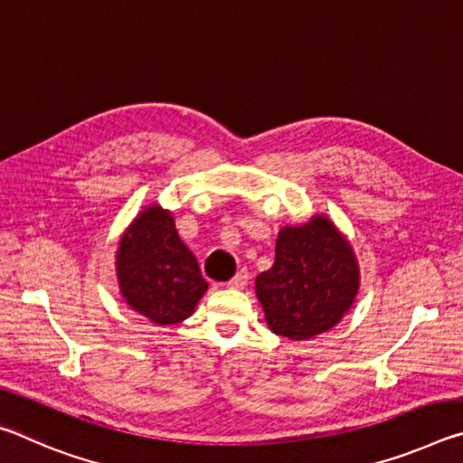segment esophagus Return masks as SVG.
<instances>
[{
  "instance_id": "obj_1",
  "label": "esophagus",
  "mask_w": 463,
  "mask_h": 463,
  "mask_svg": "<svg viewBox=\"0 0 463 463\" xmlns=\"http://www.w3.org/2000/svg\"><path fill=\"white\" fill-rule=\"evenodd\" d=\"M247 284H249V273H247L245 269H241V271L234 273V278H232L226 286L239 289V288H245Z\"/></svg>"
}]
</instances>
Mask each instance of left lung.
<instances>
[{"label":"left lung","instance_id":"left-lung-1","mask_svg":"<svg viewBox=\"0 0 463 463\" xmlns=\"http://www.w3.org/2000/svg\"><path fill=\"white\" fill-rule=\"evenodd\" d=\"M255 288L271 331L302 341L333 328L351 308L359 269L333 222L315 216L279 231L276 261L257 276Z\"/></svg>","mask_w":463,"mask_h":463}]
</instances>
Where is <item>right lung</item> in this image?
I'll return each mask as SVG.
<instances>
[{"label": "right lung", "mask_w": 463, "mask_h": 463, "mask_svg": "<svg viewBox=\"0 0 463 463\" xmlns=\"http://www.w3.org/2000/svg\"><path fill=\"white\" fill-rule=\"evenodd\" d=\"M116 269L124 300L156 325L182 323L208 289L174 216L159 206L145 210L124 232Z\"/></svg>", "instance_id": "obj_1"}]
</instances>
